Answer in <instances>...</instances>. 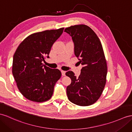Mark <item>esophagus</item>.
<instances>
[{
    "mask_svg": "<svg viewBox=\"0 0 132 132\" xmlns=\"http://www.w3.org/2000/svg\"><path fill=\"white\" fill-rule=\"evenodd\" d=\"M61 72H62V75L63 76H65V71H64V70H61Z\"/></svg>",
    "mask_w": 132,
    "mask_h": 132,
    "instance_id": "esophagus-1",
    "label": "esophagus"
}]
</instances>
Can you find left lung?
Segmentation results:
<instances>
[{
    "mask_svg": "<svg viewBox=\"0 0 132 132\" xmlns=\"http://www.w3.org/2000/svg\"><path fill=\"white\" fill-rule=\"evenodd\" d=\"M64 32L72 37L74 52L79 57L78 65L82 66L78 77L70 70L66 72L72 81L67 87V96L77 105H91L100 97L106 83L107 64L101 43L95 32L86 25L72 26Z\"/></svg>",
    "mask_w": 132,
    "mask_h": 132,
    "instance_id": "8db88e82",
    "label": "left lung"
}]
</instances>
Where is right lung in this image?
I'll return each mask as SVG.
<instances>
[{"instance_id": "obj_1", "label": "right lung", "mask_w": 132, "mask_h": 132, "mask_svg": "<svg viewBox=\"0 0 132 132\" xmlns=\"http://www.w3.org/2000/svg\"><path fill=\"white\" fill-rule=\"evenodd\" d=\"M64 28L46 30L28 36L22 42L13 56L12 73L18 88L24 97L41 102L49 100L61 72L44 65L54 43Z\"/></svg>"}]
</instances>
